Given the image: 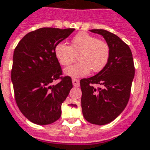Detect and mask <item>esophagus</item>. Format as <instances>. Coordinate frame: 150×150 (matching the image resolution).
I'll use <instances>...</instances> for the list:
<instances>
[{"instance_id":"obj_1","label":"esophagus","mask_w":150,"mask_h":150,"mask_svg":"<svg viewBox=\"0 0 150 150\" xmlns=\"http://www.w3.org/2000/svg\"><path fill=\"white\" fill-rule=\"evenodd\" d=\"M72 81H73V85L74 86H79L80 85V81L78 79H76V78H73L72 79Z\"/></svg>"}]
</instances>
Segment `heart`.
I'll return each mask as SVG.
<instances>
[{
    "label": "heart",
    "instance_id": "b5f03b06",
    "mask_svg": "<svg viewBox=\"0 0 150 150\" xmlns=\"http://www.w3.org/2000/svg\"><path fill=\"white\" fill-rule=\"evenodd\" d=\"M54 56L63 66L80 61L64 69L65 75L73 77H84L92 71L99 73L106 67L109 59L110 49L102 40L91 34L79 33L71 40V45L59 43L54 47Z\"/></svg>",
    "mask_w": 150,
    "mask_h": 150
}]
</instances>
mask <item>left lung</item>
I'll list each match as a JSON object with an SVG mask.
<instances>
[{"instance_id": "left-lung-1", "label": "left lung", "mask_w": 150, "mask_h": 150, "mask_svg": "<svg viewBox=\"0 0 150 150\" xmlns=\"http://www.w3.org/2000/svg\"><path fill=\"white\" fill-rule=\"evenodd\" d=\"M103 36L110 49L106 67L80 81L82 114L89 122L108 124L124 110L130 98L135 67L129 46L117 35L104 29L90 30ZM99 85L96 88L94 86Z\"/></svg>"}]
</instances>
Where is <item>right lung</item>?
<instances>
[{"instance_id": "obj_1", "label": "right lung", "mask_w": 150, "mask_h": 150, "mask_svg": "<svg viewBox=\"0 0 150 150\" xmlns=\"http://www.w3.org/2000/svg\"><path fill=\"white\" fill-rule=\"evenodd\" d=\"M74 28H42L26 34L14 51L11 81L19 110L32 122L48 125L61 116V105L73 88L71 77H62L55 45ZM60 79L56 85L52 82Z\"/></svg>"}]
</instances>
